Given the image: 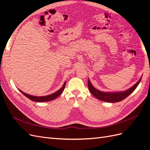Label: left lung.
Masks as SVG:
<instances>
[{
    "label": "left lung",
    "instance_id": "obj_1",
    "mask_svg": "<svg viewBox=\"0 0 150 150\" xmlns=\"http://www.w3.org/2000/svg\"><path fill=\"white\" fill-rule=\"evenodd\" d=\"M142 76L138 80V82L134 84L132 87L129 89H127L123 91H118V92H103L101 91H99L95 88L93 84L91 83V81L88 79V88L90 93H91L94 97H96L98 99L104 102L108 103H117L123 100L126 98L128 97L130 94L132 93L135 89L137 88V86L139 84L141 80H142Z\"/></svg>",
    "mask_w": 150,
    "mask_h": 150
}]
</instances>
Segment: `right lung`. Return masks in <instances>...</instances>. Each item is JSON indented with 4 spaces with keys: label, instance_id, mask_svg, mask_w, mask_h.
<instances>
[{
    "label": "right lung",
    "instance_id": "obj_1",
    "mask_svg": "<svg viewBox=\"0 0 150 150\" xmlns=\"http://www.w3.org/2000/svg\"><path fill=\"white\" fill-rule=\"evenodd\" d=\"M66 84V82L65 81L64 84L62 85V87L58 91H57L56 92L54 93L51 94L47 95V96H33V95H30V94H28L24 93L23 91H22L20 90V89H19V90L22 94L24 95L25 96H26L27 98H28L29 99H30L31 101H35V102H39V103L46 102V101H52V100H53V99H55L56 98H57L58 96H59L63 92V91H64V89L65 88Z\"/></svg>",
    "mask_w": 150,
    "mask_h": 150
}]
</instances>
